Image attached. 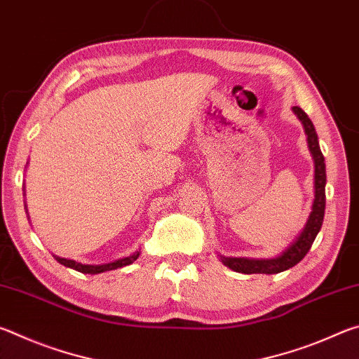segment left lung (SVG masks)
Returning a JSON list of instances; mask_svg holds the SVG:
<instances>
[{
  "label": "left lung",
  "mask_w": 359,
  "mask_h": 359,
  "mask_svg": "<svg viewBox=\"0 0 359 359\" xmlns=\"http://www.w3.org/2000/svg\"><path fill=\"white\" fill-rule=\"evenodd\" d=\"M294 114L302 121L304 128H306L309 149H311L313 160H315V201L312 214L309 217V222L306 228L301 233L299 238L293 245H290L280 257L274 259H247V258H224L222 261L224 266L236 272H242V274H278L290 269V267L296 266L299 261L306 257L307 252L311 250L315 238H317L318 231L323 224L325 217V205H326V166H325V156L321 154L318 145V136L317 131L313 128V123L307 114L302 111L301 107H293Z\"/></svg>",
  "instance_id": "8db88e82"
}]
</instances>
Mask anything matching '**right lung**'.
<instances>
[{
	"mask_svg": "<svg viewBox=\"0 0 359 359\" xmlns=\"http://www.w3.org/2000/svg\"><path fill=\"white\" fill-rule=\"evenodd\" d=\"M139 257V252L133 253L131 257H126V258H121L118 261H114V263H107V264H100V266H92V264H81V263H76V261L72 259H66V258H58L57 261L60 264H63L66 267H71V269L79 271V272H83V274H101V272H106V271H112V269H118V267H123V266H128L131 263H135Z\"/></svg>",
	"mask_w": 359,
	"mask_h": 359,
	"instance_id": "obj_1",
	"label": "right lung"
}]
</instances>
